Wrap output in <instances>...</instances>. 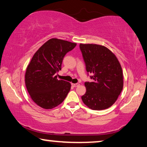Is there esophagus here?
I'll return each mask as SVG.
<instances>
[{
  "mask_svg": "<svg viewBox=\"0 0 147 147\" xmlns=\"http://www.w3.org/2000/svg\"><path fill=\"white\" fill-rule=\"evenodd\" d=\"M80 84H71V86H73V87L76 88V87H78V86H79Z\"/></svg>",
  "mask_w": 147,
  "mask_h": 147,
  "instance_id": "obj_1",
  "label": "esophagus"
}]
</instances>
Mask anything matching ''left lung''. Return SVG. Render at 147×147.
Instances as JSON below:
<instances>
[{
  "label": "left lung",
  "mask_w": 147,
  "mask_h": 147,
  "mask_svg": "<svg viewBox=\"0 0 147 147\" xmlns=\"http://www.w3.org/2000/svg\"><path fill=\"white\" fill-rule=\"evenodd\" d=\"M86 71L92 82H85L86 92L82 100L88 108L101 110L116 101L123 88V74L115 55L104 46L80 44Z\"/></svg>",
  "instance_id": "left-lung-1"
}]
</instances>
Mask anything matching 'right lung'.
<instances>
[{"label": "right lung", "mask_w": 147, "mask_h": 147, "mask_svg": "<svg viewBox=\"0 0 147 147\" xmlns=\"http://www.w3.org/2000/svg\"><path fill=\"white\" fill-rule=\"evenodd\" d=\"M76 43L53 38L45 42L34 54L25 73V84L33 101L45 109L56 107L65 100L71 84L58 80L55 74L61 69L65 54Z\"/></svg>", "instance_id": "obj_1"}]
</instances>
